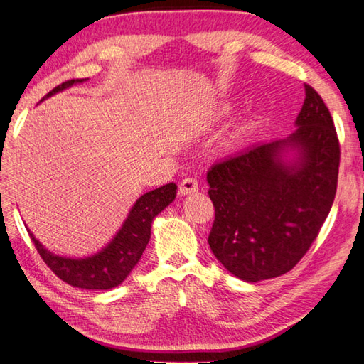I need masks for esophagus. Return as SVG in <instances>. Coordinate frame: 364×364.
<instances>
[{
    "instance_id": "34e87169",
    "label": "esophagus",
    "mask_w": 364,
    "mask_h": 364,
    "mask_svg": "<svg viewBox=\"0 0 364 364\" xmlns=\"http://www.w3.org/2000/svg\"><path fill=\"white\" fill-rule=\"evenodd\" d=\"M196 191H198V181L196 178H184V180H181L180 184H178V192H180L181 196H189Z\"/></svg>"
}]
</instances>
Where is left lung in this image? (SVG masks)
Returning a JSON list of instances; mask_svg holds the SVG:
<instances>
[{
	"label": "left lung",
	"instance_id": "1",
	"mask_svg": "<svg viewBox=\"0 0 364 364\" xmlns=\"http://www.w3.org/2000/svg\"><path fill=\"white\" fill-rule=\"evenodd\" d=\"M304 90L290 137L247 148L206 173L215 206L210 247L247 282L290 272L314 243L336 196V127L318 92L311 85ZM287 146L299 149V161L291 164L280 158Z\"/></svg>",
	"mask_w": 364,
	"mask_h": 364
}]
</instances>
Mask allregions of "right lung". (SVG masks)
<instances>
[{
  "mask_svg": "<svg viewBox=\"0 0 364 364\" xmlns=\"http://www.w3.org/2000/svg\"><path fill=\"white\" fill-rule=\"evenodd\" d=\"M85 78L68 80L58 87H55L46 97L63 91L64 88L73 87L74 83H80ZM176 196V184L168 183L154 191H149L141 196L129 216L124 220L117 237L107 245L101 252L91 255L87 259H66L55 255L42 246L34 235L30 232L33 243L38 249L42 260L61 281L70 284L74 287L88 290H107L119 286L132 268L137 265L141 254L151 237V223L167 205L173 202Z\"/></svg>",
  "mask_w": 364,
  "mask_h": 364,
  "instance_id": "right-lung-1",
  "label": "right lung"
}]
</instances>
